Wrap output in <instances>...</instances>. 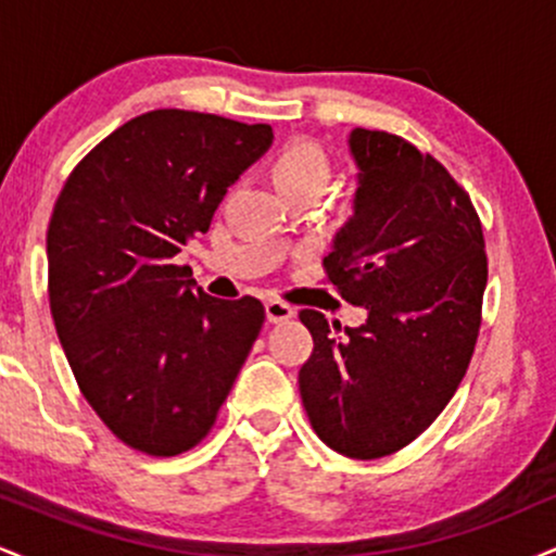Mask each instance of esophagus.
Instances as JSON below:
<instances>
[{"label": "esophagus", "mask_w": 556, "mask_h": 556, "mask_svg": "<svg viewBox=\"0 0 556 556\" xmlns=\"http://www.w3.org/2000/svg\"><path fill=\"white\" fill-rule=\"evenodd\" d=\"M295 316V308H292L290 303H285V300H266V318H269L271 324H282L287 318Z\"/></svg>", "instance_id": "obj_1"}]
</instances>
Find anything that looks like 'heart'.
Masks as SVG:
<instances>
[{
  "label": "heart",
  "instance_id": "b5f03b06",
  "mask_svg": "<svg viewBox=\"0 0 556 556\" xmlns=\"http://www.w3.org/2000/svg\"><path fill=\"white\" fill-rule=\"evenodd\" d=\"M274 180L282 190L316 185L324 188L329 180V156L314 140H295L274 162Z\"/></svg>",
  "mask_w": 556,
  "mask_h": 556
}]
</instances>
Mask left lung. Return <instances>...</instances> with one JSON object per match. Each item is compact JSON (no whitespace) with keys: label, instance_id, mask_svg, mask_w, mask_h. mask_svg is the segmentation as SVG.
I'll return each instance as SVG.
<instances>
[{"label":"left lung","instance_id":"obj_1","mask_svg":"<svg viewBox=\"0 0 556 556\" xmlns=\"http://www.w3.org/2000/svg\"><path fill=\"white\" fill-rule=\"evenodd\" d=\"M355 214L324 258L340 295L368 311L350 329L314 308L300 397L324 444L376 460L418 439L473 358L489 264L470 195L405 138L355 127Z\"/></svg>","mask_w":556,"mask_h":556}]
</instances>
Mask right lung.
Here are the masks:
<instances>
[{
  "mask_svg": "<svg viewBox=\"0 0 556 556\" xmlns=\"http://www.w3.org/2000/svg\"><path fill=\"white\" fill-rule=\"evenodd\" d=\"M271 138L219 114L146 112L88 151L54 203L56 337L96 416L151 457L212 431L264 327L261 300L206 295L175 256Z\"/></svg>",
  "mask_w": 556,
  "mask_h": 556,
  "instance_id": "1",
  "label": "right lung"
}]
</instances>
